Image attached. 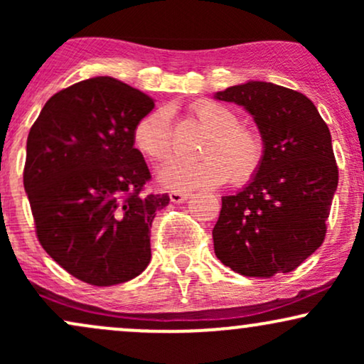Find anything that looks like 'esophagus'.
Instances as JSON below:
<instances>
[{
	"label": "esophagus",
	"instance_id": "obj_1",
	"mask_svg": "<svg viewBox=\"0 0 364 364\" xmlns=\"http://www.w3.org/2000/svg\"><path fill=\"white\" fill-rule=\"evenodd\" d=\"M169 198H171V202H173V203H183V202H186L188 198H190V195L179 193V191H171Z\"/></svg>",
	"mask_w": 364,
	"mask_h": 364
}]
</instances>
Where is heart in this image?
I'll return each mask as SVG.
<instances>
[{"label": "heart", "mask_w": 364, "mask_h": 364, "mask_svg": "<svg viewBox=\"0 0 364 364\" xmlns=\"http://www.w3.org/2000/svg\"><path fill=\"white\" fill-rule=\"evenodd\" d=\"M195 116L210 132L202 150V159H174L159 169V183L173 191L205 190L223 185L231 178L245 183L255 176L263 159V144L252 129L237 127V116L217 102H196ZM133 144L152 161H164L171 154L169 111L157 107L136 121Z\"/></svg>", "instance_id": "b5f03b06"}]
</instances>
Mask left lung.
Returning a JSON list of instances; mask_svg holds the SVG:
<instances>
[{
  "instance_id": "left-lung-1",
  "label": "left lung",
  "mask_w": 364,
  "mask_h": 364,
  "mask_svg": "<svg viewBox=\"0 0 364 364\" xmlns=\"http://www.w3.org/2000/svg\"><path fill=\"white\" fill-rule=\"evenodd\" d=\"M253 116L263 159L236 195L223 196L214 252L246 277L287 274L323 243L339 183L332 136L306 95L270 82L250 80L215 92Z\"/></svg>"
}]
</instances>
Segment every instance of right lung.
Instances as JSON below:
<instances>
[{
    "mask_svg": "<svg viewBox=\"0 0 364 364\" xmlns=\"http://www.w3.org/2000/svg\"><path fill=\"white\" fill-rule=\"evenodd\" d=\"M154 99L111 77L60 90L27 139L23 186L46 253L92 286L135 279L150 263V228L169 195H145L150 171L133 128Z\"/></svg>",
    "mask_w": 364,
    "mask_h": 364,
    "instance_id": "1",
    "label": "right lung"
}]
</instances>
